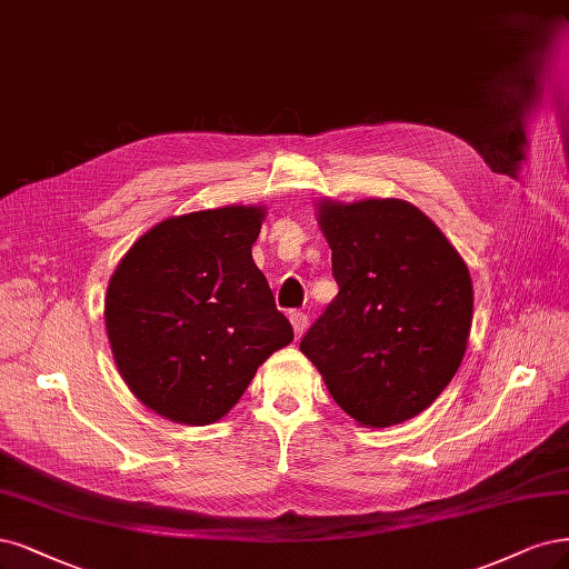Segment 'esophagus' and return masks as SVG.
Wrapping results in <instances>:
<instances>
[{
	"label": "esophagus",
	"instance_id": "34e87169",
	"mask_svg": "<svg viewBox=\"0 0 569 569\" xmlns=\"http://www.w3.org/2000/svg\"><path fill=\"white\" fill-rule=\"evenodd\" d=\"M289 320H291L293 331H297V339H301L306 335V329H308V316H306V312H301V310H293L291 316H289Z\"/></svg>",
	"mask_w": 569,
	"mask_h": 569
}]
</instances>
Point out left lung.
<instances>
[{
	"instance_id": "8db88e82",
	"label": "left lung",
	"mask_w": 569,
	"mask_h": 569,
	"mask_svg": "<svg viewBox=\"0 0 569 569\" xmlns=\"http://www.w3.org/2000/svg\"><path fill=\"white\" fill-rule=\"evenodd\" d=\"M337 299L301 352L335 402L367 428L415 419L463 360L473 282L445 232L407 200H320Z\"/></svg>"
}]
</instances>
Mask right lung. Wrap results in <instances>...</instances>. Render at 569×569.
Masks as SVG:
<instances>
[{
    "label": "right lung",
    "mask_w": 569,
    "mask_h": 569,
    "mask_svg": "<svg viewBox=\"0 0 569 569\" xmlns=\"http://www.w3.org/2000/svg\"><path fill=\"white\" fill-rule=\"evenodd\" d=\"M263 219L261 204L169 217L117 263L103 310L108 341L120 377L154 415L217 423L291 343V325L251 259Z\"/></svg>",
    "instance_id": "1"
}]
</instances>
